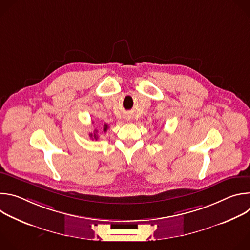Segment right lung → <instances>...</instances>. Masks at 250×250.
Segmentation results:
<instances>
[{
	"mask_svg": "<svg viewBox=\"0 0 250 250\" xmlns=\"http://www.w3.org/2000/svg\"><path fill=\"white\" fill-rule=\"evenodd\" d=\"M106 129H108V125H104V131L105 132V131H106ZM97 132H98V131H97V130H95V132H94V133H90V134H89V135L92 137V139H94V138H95L96 140L98 139V137H99V136H98Z\"/></svg>",
	"mask_w": 250,
	"mask_h": 250,
	"instance_id": "1",
	"label": "right lung"
}]
</instances>
